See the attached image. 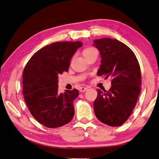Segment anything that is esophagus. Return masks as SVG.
<instances>
[{"label":"esophagus","instance_id":"34e87169","mask_svg":"<svg viewBox=\"0 0 159 159\" xmlns=\"http://www.w3.org/2000/svg\"><path fill=\"white\" fill-rule=\"evenodd\" d=\"M87 89H88V88H86V87H81V88H80L79 89V91L81 92H85L86 90H87Z\"/></svg>","mask_w":159,"mask_h":159}]
</instances>
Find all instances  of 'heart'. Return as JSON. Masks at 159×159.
Listing matches in <instances>:
<instances>
[{
  "mask_svg": "<svg viewBox=\"0 0 159 159\" xmlns=\"http://www.w3.org/2000/svg\"><path fill=\"white\" fill-rule=\"evenodd\" d=\"M94 51H96V49H95V48H92V47L86 48H85L84 50H83V56H87V55L89 54L90 53H92V52H93Z\"/></svg>",
  "mask_w": 159,
  "mask_h": 159,
  "instance_id": "heart-1",
  "label": "heart"
}]
</instances>
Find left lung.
<instances>
[{"label": "left lung", "instance_id": "1", "mask_svg": "<svg viewBox=\"0 0 159 159\" xmlns=\"http://www.w3.org/2000/svg\"><path fill=\"white\" fill-rule=\"evenodd\" d=\"M99 51L101 60L98 76L112 78L108 91L97 89L94 102L97 119L111 126L123 125L134 109L140 92L139 63L132 50L116 39L102 38L93 41Z\"/></svg>", "mask_w": 159, "mask_h": 159}]
</instances>
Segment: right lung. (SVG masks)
<instances>
[{
	"label": "right lung",
	"mask_w": 159,
	"mask_h": 159,
	"mask_svg": "<svg viewBox=\"0 0 159 159\" xmlns=\"http://www.w3.org/2000/svg\"><path fill=\"white\" fill-rule=\"evenodd\" d=\"M81 42H57L34 53L23 71V94L32 115L48 128L66 125L74 115V101L79 91L58 93V74L67 71Z\"/></svg>",
	"instance_id": "1"
}]
</instances>
